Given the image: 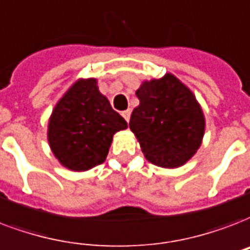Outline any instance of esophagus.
Instances as JSON below:
<instances>
[{"label": "esophagus", "instance_id": "obj_1", "mask_svg": "<svg viewBox=\"0 0 250 250\" xmlns=\"http://www.w3.org/2000/svg\"><path fill=\"white\" fill-rule=\"evenodd\" d=\"M122 115H123V118H125V121L128 122L129 117H131V110H125V111L122 112Z\"/></svg>", "mask_w": 250, "mask_h": 250}]
</instances>
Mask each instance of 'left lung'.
I'll return each mask as SVG.
<instances>
[{"instance_id":"obj_1","label":"left lung","mask_w":250,"mask_h":250,"mask_svg":"<svg viewBox=\"0 0 250 250\" xmlns=\"http://www.w3.org/2000/svg\"><path fill=\"white\" fill-rule=\"evenodd\" d=\"M129 128L146 159L163 167H178L201 146L205 115L195 97L176 76L144 81L136 90Z\"/></svg>"}]
</instances>
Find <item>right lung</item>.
Here are the masks:
<instances>
[{"label": "right lung", "instance_id": "add662e5", "mask_svg": "<svg viewBox=\"0 0 250 250\" xmlns=\"http://www.w3.org/2000/svg\"><path fill=\"white\" fill-rule=\"evenodd\" d=\"M127 122L112 110L97 80H79L55 106L48 123V143L62 167L89 170L106 160L114 133Z\"/></svg>", "mask_w": 250, "mask_h": 250}]
</instances>
